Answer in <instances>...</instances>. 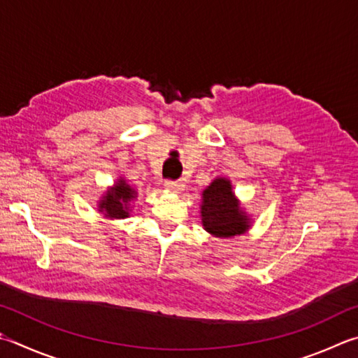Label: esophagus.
<instances>
[{
    "mask_svg": "<svg viewBox=\"0 0 358 358\" xmlns=\"http://www.w3.org/2000/svg\"><path fill=\"white\" fill-rule=\"evenodd\" d=\"M164 186H166V189H169V191H173V192H181L185 189V183L181 180H175V181H172V180H167L166 183H164Z\"/></svg>",
    "mask_w": 358,
    "mask_h": 358,
    "instance_id": "1",
    "label": "esophagus"
}]
</instances>
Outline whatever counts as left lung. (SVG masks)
<instances>
[{"label":"left lung","instance_id":"obj_1","mask_svg":"<svg viewBox=\"0 0 358 358\" xmlns=\"http://www.w3.org/2000/svg\"><path fill=\"white\" fill-rule=\"evenodd\" d=\"M201 224L216 238L243 235L250 229L252 220L235 197L230 180L219 177L213 180L201 194Z\"/></svg>","mask_w":358,"mask_h":358}]
</instances>
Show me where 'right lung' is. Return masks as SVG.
I'll list each match as a JSON object with an SVG mask.
<instances>
[{
  "label": "right lung",
  "mask_w": 358,
  "mask_h": 358,
  "mask_svg": "<svg viewBox=\"0 0 358 358\" xmlns=\"http://www.w3.org/2000/svg\"><path fill=\"white\" fill-rule=\"evenodd\" d=\"M136 196H138V192L125 180L119 178L99 201V211L109 219H125L129 216V203L136 199Z\"/></svg>",
  "instance_id": "add662e5"
}]
</instances>
